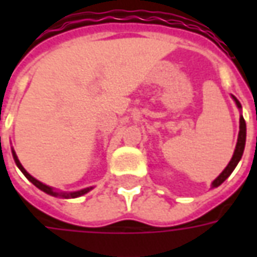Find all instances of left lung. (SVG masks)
I'll return each instance as SVG.
<instances>
[{
	"label": "left lung",
	"instance_id": "8db88e82",
	"mask_svg": "<svg viewBox=\"0 0 257 257\" xmlns=\"http://www.w3.org/2000/svg\"><path fill=\"white\" fill-rule=\"evenodd\" d=\"M231 97L234 99L235 101V104L237 107L239 108V111H242V106H241V103L238 101V99L235 96H232ZM245 142H246V123H245V119L242 117V112H241V115H239V132H238V140H237V145H235V150H234V154H232L231 160L230 162L227 164V167L224 168V171L217 176V178L212 182L210 184V187L212 189H215V187H219L224 180H226L230 175L232 173V171L235 169V167L238 165V162L239 160L242 158V154H243V149H245Z\"/></svg>",
	"mask_w": 257,
	"mask_h": 257
}]
</instances>
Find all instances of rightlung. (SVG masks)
Returning a JSON list of instances; mask_svg holds the SVG:
<instances>
[{"mask_svg":"<svg viewBox=\"0 0 257 257\" xmlns=\"http://www.w3.org/2000/svg\"><path fill=\"white\" fill-rule=\"evenodd\" d=\"M12 156H14V160H15V164H16V167L19 168L20 171H22V173L25 175L26 178L30 180L31 183L34 184L36 187H38V189L41 190V191H44V193L49 194V195H53V197H60V198H77V197H81V195H84V194L89 193L90 190L93 189V187H86V189H82V190H78V191H58V190H55L53 187H51V186H47V184L41 183L40 180H37L36 178H33L30 173L26 171L25 168H23V165L20 164L19 158H18V156H16V153H15V150L12 149Z\"/></svg>","mask_w":257,"mask_h":257,"instance_id":"1","label":"right lung"}]
</instances>
